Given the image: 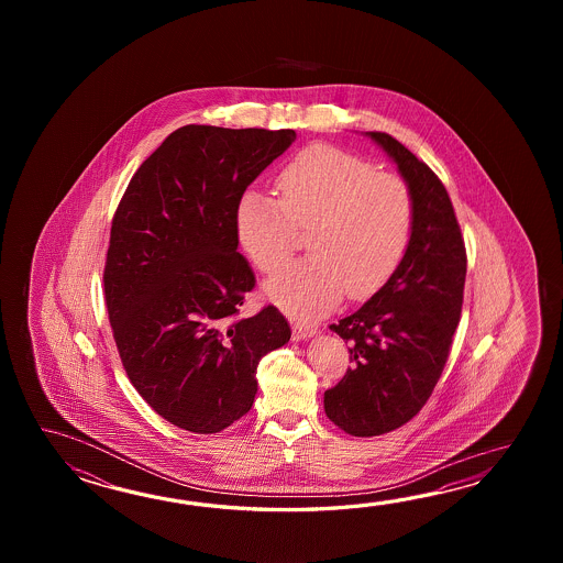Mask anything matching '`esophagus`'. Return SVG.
<instances>
[{"instance_id": "obj_1", "label": "esophagus", "mask_w": 563, "mask_h": 563, "mask_svg": "<svg viewBox=\"0 0 563 563\" xmlns=\"http://www.w3.org/2000/svg\"><path fill=\"white\" fill-rule=\"evenodd\" d=\"M313 334H316V328H311V325H303V323L294 325V340H306Z\"/></svg>"}]
</instances>
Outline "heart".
<instances>
[{
    "mask_svg": "<svg viewBox=\"0 0 563 563\" xmlns=\"http://www.w3.org/2000/svg\"><path fill=\"white\" fill-rule=\"evenodd\" d=\"M279 199L247 191L235 211L243 250L274 272L308 229L310 255L265 282L267 296L298 318L332 310L347 291H378L402 262L412 238L415 201L407 183L376 173L368 161L330 144H310L277 177Z\"/></svg>",
    "mask_w": 563,
    "mask_h": 563,
    "instance_id": "b5f03b06",
    "label": "heart"
}]
</instances>
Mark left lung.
<instances>
[{"mask_svg": "<svg viewBox=\"0 0 563 563\" xmlns=\"http://www.w3.org/2000/svg\"><path fill=\"white\" fill-rule=\"evenodd\" d=\"M398 167L415 225L395 274L330 330L350 344L344 378L323 393L328 419L352 437H378L417 417L443 374L461 320L467 252L441 179L386 132H366Z\"/></svg>", "mask_w": 563, "mask_h": 563, "instance_id": "8db88e82", "label": "left lung"}]
</instances>
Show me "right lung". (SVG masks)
<instances>
[{"label":"right lung","instance_id":"1","mask_svg":"<svg viewBox=\"0 0 563 563\" xmlns=\"http://www.w3.org/2000/svg\"><path fill=\"white\" fill-rule=\"evenodd\" d=\"M294 141L289 129L187 124L134 173L112 219L104 298L122 366L185 431H223L250 412L260 360L291 335L276 306L240 313L255 276L235 211Z\"/></svg>","mask_w":563,"mask_h":563}]
</instances>
